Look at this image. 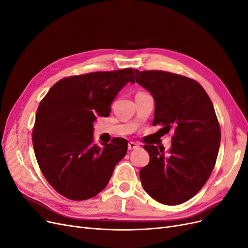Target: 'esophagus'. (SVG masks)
<instances>
[{
	"label": "esophagus",
	"mask_w": 248,
	"mask_h": 248,
	"mask_svg": "<svg viewBox=\"0 0 248 248\" xmlns=\"http://www.w3.org/2000/svg\"><path fill=\"white\" fill-rule=\"evenodd\" d=\"M139 147H140V145L137 144V142H134V141L128 142V150H136V149H138Z\"/></svg>",
	"instance_id": "obj_1"
}]
</instances>
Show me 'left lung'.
<instances>
[{"instance_id": "left-lung-1", "label": "left lung", "mask_w": 248, "mask_h": 248, "mask_svg": "<svg viewBox=\"0 0 248 248\" xmlns=\"http://www.w3.org/2000/svg\"><path fill=\"white\" fill-rule=\"evenodd\" d=\"M136 80L154 97L153 125L174 132L168 154L144 146L150 161L140 170V182L161 204H182L202 189L217 159L221 132L212 101L197 80L181 74L136 69Z\"/></svg>"}]
</instances>
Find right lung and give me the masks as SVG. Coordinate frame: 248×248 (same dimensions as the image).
<instances>
[{
    "label": "right lung",
    "instance_id": "1",
    "mask_svg": "<svg viewBox=\"0 0 248 248\" xmlns=\"http://www.w3.org/2000/svg\"><path fill=\"white\" fill-rule=\"evenodd\" d=\"M134 71L124 68L65 78L41 100L32 132L34 152L43 176L61 196L72 201L94 198L126 155L125 139L96 145L93 123L97 116H109L120 90L134 82Z\"/></svg>",
    "mask_w": 248,
    "mask_h": 248
}]
</instances>
